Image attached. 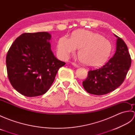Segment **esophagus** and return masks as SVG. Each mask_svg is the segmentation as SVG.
I'll list each match as a JSON object with an SVG mask.
<instances>
[{"label": "esophagus", "mask_w": 135, "mask_h": 135, "mask_svg": "<svg viewBox=\"0 0 135 135\" xmlns=\"http://www.w3.org/2000/svg\"><path fill=\"white\" fill-rule=\"evenodd\" d=\"M72 65H73L74 66V67H77V68L79 67V65H78V64H76V63H75V62H72Z\"/></svg>", "instance_id": "obj_1"}]
</instances>
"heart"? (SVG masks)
<instances>
[{"label":"heart","instance_id":"1","mask_svg":"<svg viewBox=\"0 0 135 135\" xmlns=\"http://www.w3.org/2000/svg\"><path fill=\"white\" fill-rule=\"evenodd\" d=\"M76 48L79 49L78 56L83 64L97 67L107 61L112 47L110 42L102 35L85 30L74 31L71 39L62 36L57 42V53L62 59H67Z\"/></svg>","mask_w":135,"mask_h":135}]
</instances>
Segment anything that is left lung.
Instances as JSON below:
<instances>
[{"label":"left lung","instance_id":"1","mask_svg":"<svg viewBox=\"0 0 135 135\" xmlns=\"http://www.w3.org/2000/svg\"><path fill=\"white\" fill-rule=\"evenodd\" d=\"M114 35L117 38L115 54L102 67L89 71L87 78L82 82L89 93L103 95L115 90L124 82L131 67V59L127 45Z\"/></svg>","mask_w":135,"mask_h":135}]
</instances>
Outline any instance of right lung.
Instances as JSON below:
<instances>
[{
    "label": "right lung",
    "mask_w": 135,
    "mask_h": 135,
    "mask_svg": "<svg viewBox=\"0 0 135 135\" xmlns=\"http://www.w3.org/2000/svg\"><path fill=\"white\" fill-rule=\"evenodd\" d=\"M51 37L47 32L22 33L8 51V78L12 86L22 95L35 97L45 94L59 68L65 64L51 51Z\"/></svg>",
    "instance_id": "1"
}]
</instances>
